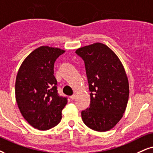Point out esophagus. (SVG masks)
I'll return each instance as SVG.
<instances>
[{"label": "esophagus", "mask_w": 153, "mask_h": 153, "mask_svg": "<svg viewBox=\"0 0 153 153\" xmlns=\"http://www.w3.org/2000/svg\"><path fill=\"white\" fill-rule=\"evenodd\" d=\"M70 99L71 100H74L75 99H76V95H75V94H73L72 96H71L70 97Z\"/></svg>", "instance_id": "esophagus-1"}]
</instances>
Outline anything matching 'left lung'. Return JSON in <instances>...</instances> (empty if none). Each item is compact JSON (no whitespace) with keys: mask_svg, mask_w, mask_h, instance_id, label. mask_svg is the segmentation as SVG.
I'll return each instance as SVG.
<instances>
[{"mask_svg":"<svg viewBox=\"0 0 153 153\" xmlns=\"http://www.w3.org/2000/svg\"><path fill=\"white\" fill-rule=\"evenodd\" d=\"M84 60L89 88V108L82 111L86 126L94 131H109L123 117L129 97V84L121 62L102 43L79 48Z\"/></svg>","mask_w":153,"mask_h":153,"instance_id":"left-lung-1","label":"left lung"}]
</instances>
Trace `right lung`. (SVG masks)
<instances>
[{
	"label": "right lung",
	"instance_id": "add662e5",
	"mask_svg": "<svg viewBox=\"0 0 153 153\" xmlns=\"http://www.w3.org/2000/svg\"><path fill=\"white\" fill-rule=\"evenodd\" d=\"M65 51L42 46L24 60L16 81V99L24 118L33 128L46 131L57 125L67 98L59 95L54 76L56 59Z\"/></svg>",
	"mask_w": 153,
	"mask_h": 153
}]
</instances>
